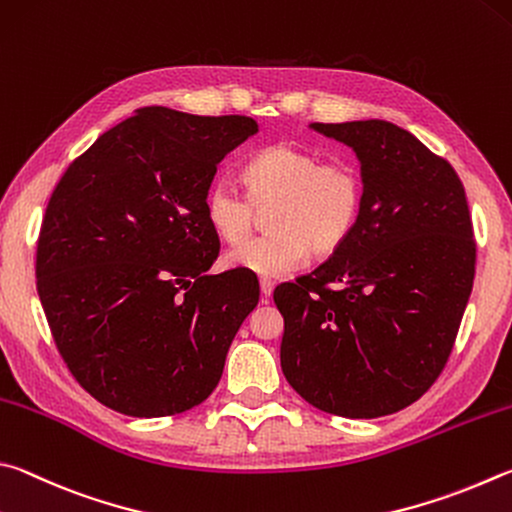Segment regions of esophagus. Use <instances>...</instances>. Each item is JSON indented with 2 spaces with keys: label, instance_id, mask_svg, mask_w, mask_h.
Listing matches in <instances>:
<instances>
[{
  "label": "esophagus",
  "instance_id": "obj_1",
  "mask_svg": "<svg viewBox=\"0 0 512 512\" xmlns=\"http://www.w3.org/2000/svg\"><path fill=\"white\" fill-rule=\"evenodd\" d=\"M272 292H274V283L270 279H261V294H263L265 301L272 297Z\"/></svg>",
  "mask_w": 512,
  "mask_h": 512
}]
</instances>
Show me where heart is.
I'll use <instances>...</instances> for the list:
<instances>
[{"instance_id":"1","label":"heart","mask_w":512,"mask_h":512,"mask_svg":"<svg viewBox=\"0 0 512 512\" xmlns=\"http://www.w3.org/2000/svg\"><path fill=\"white\" fill-rule=\"evenodd\" d=\"M247 191L220 177L204 197L206 222L224 242L254 231L258 209L272 206L274 231L251 238L227 254L231 267L261 276L297 270L310 254L330 256L353 236L364 206V177L351 159L321 161L317 150L279 141L245 164Z\"/></svg>"}]
</instances>
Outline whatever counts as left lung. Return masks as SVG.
Wrapping results in <instances>:
<instances>
[{
  "mask_svg": "<svg viewBox=\"0 0 512 512\" xmlns=\"http://www.w3.org/2000/svg\"><path fill=\"white\" fill-rule=\"evenodd\" d=\"M355 150L364 206L342 247L274 290L281 369L326 414L378 418L432 387L468 306L477 242L450 161L389 121L312 123Z\"/></svg>",
  "mask_w": 512,
  "mask_h": 512,
  "instance_id": "obj_1",
  "label": "left lung"
}]
</instances>
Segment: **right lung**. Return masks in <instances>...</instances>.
<instances>
[{
	"mask_svg": "<svg viewBox=\"0 0 512 512\" xmlns=\"http://www.w3.org/2000/svg\"><path fill=\"white\" fill-rule=\"evenodd\" d=\"M258 125L141 107L71 161L44 213L35 276L53 342L89 396L134 418L200 405L258 303L220 254L204 197Z\"/></svg>",
	"mask_w": 512,
	"mask_h": 512,
	"instance_id": "obj_1",
	"label": "right lung"
}]
</instances>
